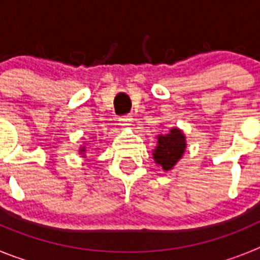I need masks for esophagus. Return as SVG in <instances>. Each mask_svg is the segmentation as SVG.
<instances>
[{
    "label": "esophagus",
    "instance_id": "esophagus-1",
    "mask_svg": "<svg viewBox=\"0 0 260 260\" xmlns=\"http://www.w3.org/2000/svg\"><path fill=\"white\" fill-rule=\"evenodd\" d=\"M118 121H119V125L122 126V127H130V126H132V123H133V117L132 116L121 117Z\"/></svg>",
    "mask_w": 260,
    "mask_h": 260
}]
</instances>
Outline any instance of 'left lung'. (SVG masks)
<instances>
[{
	"mask_svg": "<svg viewBox=\"0 0 260 260\" xmlns=\"http://www.w3.org/2000/svg\"><path fill=\"white\" fill-rule=\"evenodd\" d=\"M156 141L157 143L152 150L155 164L164 172L172 171L174 165L182 158L187 147L185 134L181 128L172 127L165 134L156 135Z\"/></svg>",
	"mask_w": 260,
	"mask_h": 260,
	"instance_id": "8db88e82",
	"label": "left lung"
}]
</instances>
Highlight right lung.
Returning <instances> with one entry per match:
<instances>
[{
	"label": "right lung",
	"instance_id": "1",
	"mask_svg": "<svg viewBox=\"0 0 260 260\" xmlns=\"http://www.w3.org/2000/svg\"><path fill=\"white\" fill-rule=\"evenodd\" d=\"M79 155H82L84 157V156H86V146H80L79 147Z\"/></svg>",
	"mask_w": 260,
	"mask_h": 260
}]
</instances>
